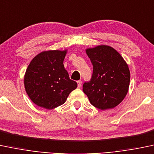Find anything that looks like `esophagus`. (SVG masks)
<instances>
[{"instance_id": "34e87169", "label": "esophagus", "mask_w": 154, "mask_h": 154, "mask_svg": "<svg viewBox=\"0 0 154 154\" xmlns=\"http://www.w3.org/2000/svg\"><path fill=\"white\" fill-rule=\"evenodd\" d=\"M77 84H78V87L79 88H80L81 86H82V81H78L77 82Z\"/></svg>"}]
</instances>
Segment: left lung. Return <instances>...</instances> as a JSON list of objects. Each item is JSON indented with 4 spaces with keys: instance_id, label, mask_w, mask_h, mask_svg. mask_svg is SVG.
<instances>
[{
    "instance_id": "left-lung-1",
    "label": "left lung",
    "mask_w": 154,
    "mask_h": 154,
    "mask_svg": "<svg viewBox=\"0 0 154 154\" xmlns=\"http://www.w3.org/2000/svg\"><path fill=\"white\" fill-rule=\"evenodd\" d=\"M86 52L93 65V73L91 80L83 85V91L97 108H115L128 92V65L116 50L106 45L89 48Z\"/></svg>"
}]
</instances>
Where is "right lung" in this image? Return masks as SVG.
Wrapping results in <instances>:
<instances>
[{
	"mask_svg": "<svg viewBox=\"0 0 154 154\" xmlns=\"http://www.w3.org/2000/svg\"><path fill=\"white\" fill-rule=\"evenodd\" d=\"M67 50L44 51L31 60L24 84L32 103L51 110L64 104L77 83L69 78L63 65Z\"/></svg>",
	"mask_w": 154,
	"mask_h": 154,
	"instance_id": "add662e5",
	"label": "right lung"
}]
</instances>
